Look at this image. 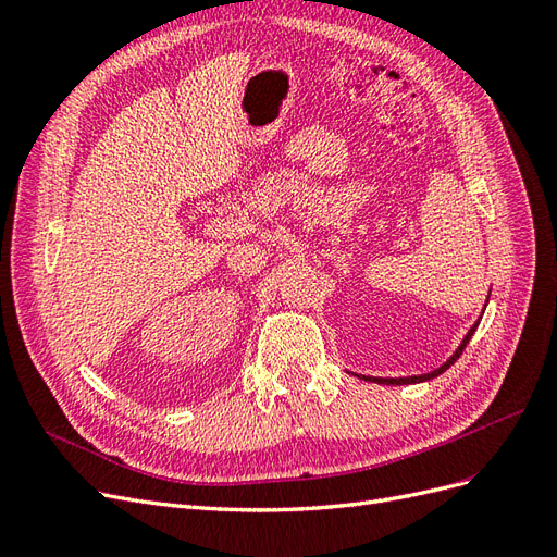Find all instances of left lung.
I'll list each match as a JSON object with an SVG mask.
<instances>
[{
  "label": "left lung",
  "mask_w": 557,
  "mask_h": 557,
  "mask_svg": "<svg viewBox=\"0 0 557 557\" xmlns=\"http://www.w3.org/2000/svg\"><path fill=\"white\" fill-rule=\"evenodd\" d=\"M476 327H479V320H476V323L474 325H471L469 327V332L465 334V339H462V344L458 346V348H455V352H453V356L442 364V367H436L434 369V372H428V374H418V376H404V379H379V376H358V379H364V381H372V383H381V385H411V383H423V381H430V379H436V376H440V374H444L446 372V369L455 362V360H458L460 356H462V350H465V346L469 344V339H471V334H474L476 332Z\"/></svg>",
  "instance_id": "1"
}]
</instances>
